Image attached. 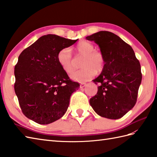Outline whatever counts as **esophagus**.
I'll list each match as a JSON object with an SVG mask.
<instances>
[{"instance_id": "1", "label": "esophagus", "mask_w": 157, "mask_h": 157, "mask_svg": "<svg viewBox=\"0 0 157 157\" xmlns=\"http://www.w3.org/2000/svg\"><path fill=\"white\" fill-rule=\"evenodd\" d=\"M86 86H87V84H85V83H82V84H80V88L81 89H84Z\"/></svg>"}]
</instances>
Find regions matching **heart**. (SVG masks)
<instances>
[{
	"label": "heart",
	"instance_id": "obj_1",
	"mask_svg": "<svg viewBox=\"0 0 157 157\" xmlns=\"http://www.w3.org/2000/svg\"><path fill=\"white\" fill-rule=\"evenodd\" d=\"M74 50L84 58L81 63L83 68L73 73L71 75L73 79L80 82H86L92 79L96 72H101L104 69L105 56L101 52L96 51L95 46L92 43L86 41L81 42L77 44ZM57 61L63 71L67 74H71L74 71L73 58L69 48H63L59 52Z\"/></svg>",
	"mask_w": 157,
	"mask_h": 157
}]
</instances>
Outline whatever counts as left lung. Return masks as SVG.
Listing matches in <instances>:
<instances>
[{"instance_id": "8db88e82", "label": "left lung", "mask_w": 157, "mask_h": 157, "mask_svg": "<svg viewBox=\"0 0 157 157\" xmlns=\"http://www.w3.org/2000/svg\"><path fill=\"white\" fill-rule=\"evenodd\" d=\"M86 39L98 44L105 58L102 73L93 80L100 85L90 104L102 117L121 118L137 101L142 81L140 62L131 46L112 32L101 31Z\"/></svg>"}]
</instances>
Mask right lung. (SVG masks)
Instances as JSON below:
<instances>
[{"label":"right lung","instance_id":"1","mask_svg":"<svg viewBox=\"0 0 157 157\" xmlns=\"http://www.w3.org/2000/svg\"><path fill=\"white\" fill-rule=\"evenodd\" d=\"M77 40L48 34L26 48L15 66L14 89L26 117L39 124H49L66 113L72 93L79 88L57 61L63 48Z\"/></svg>","mask_w":157,"mask_h":157}]
</instances>
